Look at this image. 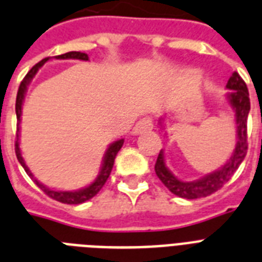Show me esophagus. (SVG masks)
I'll use <instances>...</instances> for the list:
<instances>
[{
	"label": "esophagus",
	"mask_w": 262,
	"mask_h": 262,
	"mask_svg": "<svg viewBox=\"0 0 262 262\" xmlns=\"http://www.w3.org/2000/svg\"><path fill=\"white\" fill-rule=\"evenodd\" d=\"M153 129V120L150 117H145V118H142L136 124L135 129H133V133L135 135H140L142 132H148L152 130Z\"/></svg>",
	"instance_id": "34e87169"
}]
</instances>
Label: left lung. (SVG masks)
I'll return each instance as SVG.
<instances>
[{"label": "left lung", "mask_w": 262, "mask_h": 262, "mask_svg": "<svg viewBox=\"0 0 262 262\" xmlns=\"http://www.w3.org/2000/svg\"><path fill=\"white\" fill-rule=\"evenodd\" d=\"M226 89H229V93L226 94L227 101L230 103L235 113V125H237V142L235 148L233 150V155L230 159L225 163L223 167L220 169L205 175L201 179L192 180V182H186V180L178 179L172 173L168 167L165 165L164 150H160L157 156L156 164H155V171H156L157 178L163 182L168 190L178 196L184 198V199H198V198H205L211 195L220 188H222L223 184L231 179L234 175L239 164H241L248 152V114L250 110V101H249V91L246 87V83L242 80V78L237 72H233L230 79L227 80Z\"/></svg>", "instance_id": "left-lung-1"}]
</instances>
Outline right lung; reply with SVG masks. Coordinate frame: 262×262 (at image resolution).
<instances>
[{
  "mask_svg": "<svg viewBox=\"0 0 262 262\" xmlns=\"http://www.w3.org/2000/svg\"><path fill=\"white\" fill-rule=\"evenodd\" d=\"M55 59H78V60H89V56L87 54H83V52H76V51H72V52H67V54L63 55H57L55 56ZM47 60H50V57H46V59H42L41 61H39L37 64H35L29 70L25 78L23 79V82L20 83V87H18V91H17V98H16V116H17V135H16V144H14V150H16V156L17 160L23 165V168L25 169V172L28 173V176L31 178L33 182L37 184L40 190H42L44 192L48 195L50 198L55 199L57 202H61V203H66V205H80L83 202L89 201L93 196H95L101 188L105 186L106 180L110 176V172L113 169V165H114V159H116L117 153L118 150L122 148L124 145V138H121V140H117L113 144H110L109 148L106 149L105 156H103V160H102V167L101 171H99V175L97 176V179L94 182L91 183L90 186L84 187V188H80V190L76 191H57V190H52V188H48L44 184L39 182V180L36 179L33 173L29 171V168L28 165L25 164L24 159H23V155H21V149H20V142H18V137H20V122H21V110H23V102H24V97L25 93H27V89L29 86V83L31 80L33 79V76L37 74L40 67L44 66Z\"/></svg>",
  "mask_w": 262,
  "mask_h": 262,
  "instance_id": "1",
  "label": "right lung"
}]
</instances>
